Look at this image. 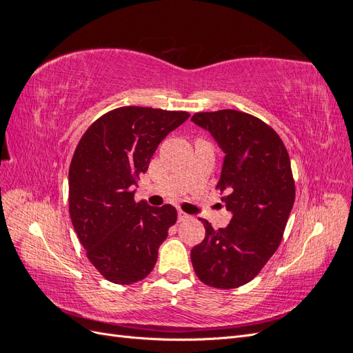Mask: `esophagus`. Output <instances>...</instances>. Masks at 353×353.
I'll list each match as a JSON object with an SVG mask.
<instances>
[{"label":"esophagus","instance_id":"34e87169","mask_svg":"<svg viewBox=\"0 0 353 353\" xmlns=\"http://www.w3.org/2000/svg\"><path fill=\"white\" fill-rule=\"evenodd\" d=\"M187 219H190V215H187V213H184L183 210H179L178 212V221L183 222V221H187Z\"/></svg>","mask_w":353,"mask_h":353}]
</instances>
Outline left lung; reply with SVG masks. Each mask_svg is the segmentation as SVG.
<instances>
[{
  "mask_svg": "<svg viewBox=\"0 0 353 353\" xmlns=\"http://www.w3.org/2000/svg\"><path fill=\"white\" fill-rule=\"evenodd\" d=\"M225 153L218 188L232 218L191 249L193 268L205 284L237 288L252 281L279 249L294 203L290 157L270 125L239 110L201 112L191 117Z\"/></svg>",
  "mask_w": 353,
  "mask_h": 353,
  "instance_id": "left-lung-1",
  "label": "left lung"
}]
</instances>
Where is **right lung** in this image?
I'll use <instances>...</instances> for the list:
<instances>
[{"label":"right lung","instance_id":"right-lung-1","mask_svg":"<svg viewBox=\"0 0 353 353\" xmlns=\"http://www.w3.org/2000/svg\"><path fill=\"white\" fill-rule=\"evenodd\" d=\"M188 117L126 105L99 117L82 135L69 168V213L90 262L105 280L132 284L153 271L176 209L137 203L134 187L157 145Z\"/></svg>","mask_w":353,"mask_h":353}]
</instances>
